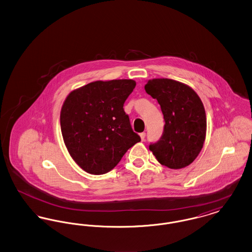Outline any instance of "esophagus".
Masks as SVG:
<instances>
[{
    "label": "esophagus",
    "mask_w": 252,
    "mask_h": 252,
    "mask_svg": "<svg viewBox=\"0 0 252 252\" xmlns=\"http://www.w3.org/2000/svg\"><path fill=\"white\" fill-rule=\"evenodd\" d=\"M140 137H141V140H142V142H144V138H145V133H144V132L140 133Z\"/></svg>",
    "instance_id": "34e87169"
}]
</instances>
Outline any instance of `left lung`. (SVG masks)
<instances>
[{
	"label": "left lung",
	"instance_id": "obj_1",
	"mask_svg": "<svg viewBox=\"0 0 252 252\" xmlns=\"http://www.w3.org/2000/svg\"><path fill=\"white\" fill-rule=\"evenodd\" d=\"M144 90L157 99L165 121L161 138L149 149L168 168L190 165L206 138L207 119L201 99L188 85L168 78L150 79Z\"/></svg>",
	"mask_w": 252,
	"mask_h": 252
}]
</instances>
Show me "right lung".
Segmentation results:
<instances>
[{
    "instance_id": "add662e5",
    "label": "right lung",
    "mask_w": 252,
    "mask_h": 252,
    "mask_svg": "<svg viewBox=\"0 0 252 252\" xmlns=\"http://www.w3.org/2000/svg\"><path fill=\"white\" fill-rule=\"evenodd\" d=\"M135 86L132 79L98 80L66 97L60 111L61 133L69 154L85 172L108 173L141 141L124 110Z\"/></svg>"
}]
</instances>
